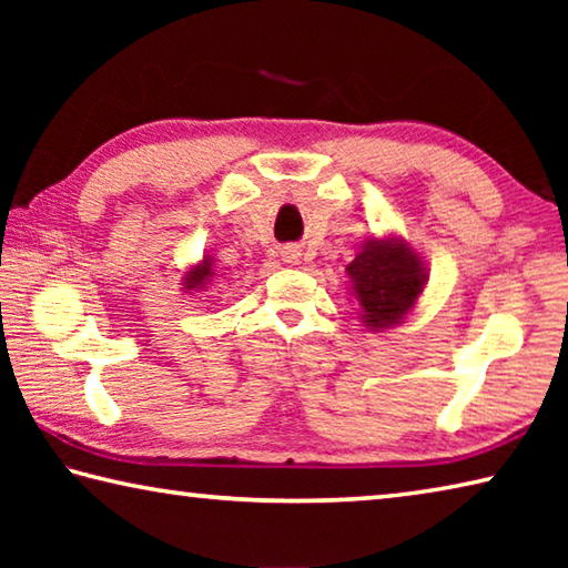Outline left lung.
<instances>
[{
    "mask_svg": "<svg viewBox=\"0 0 568 568\" xmlns=\"http://www.w3.org/2000/svg\"><path fill=\"white\" fill-rule=\"evenodd\" d=\"M353 291L363 307V323L371 331L390 328L400 323L426 283L420 261L408 245L396 240H371L345 267Z\"/></svg>",
    "mask_w": 568,
    "mask_h": 568,
    "instance_id": "8db88e82",
    "label": "left lung"
}]
</instances>
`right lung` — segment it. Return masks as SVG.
I'll return each instance as SVG.
<instances>
[{"mask_svg":"<svg viewBox=\"0 0 568 568\" xmlns=\"http://www.w3.org/2000/svg\"><path fill=\"white\" fill-rule=\"evenodd\" d=\"M213 257H205L203 265L192 267V271L182 277V283H185V291H197V287H203L207 277H213Z\"/></svg>","mask_w":568,"mask_h":568,"instance_id":"right-lung-1","label":"right lung"}]
</instances>
